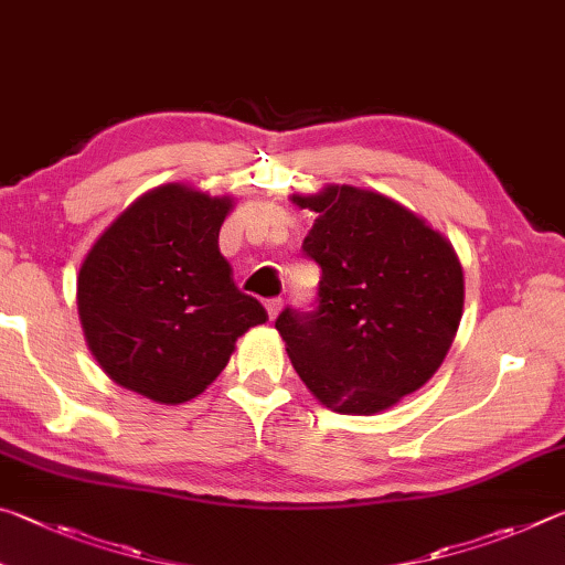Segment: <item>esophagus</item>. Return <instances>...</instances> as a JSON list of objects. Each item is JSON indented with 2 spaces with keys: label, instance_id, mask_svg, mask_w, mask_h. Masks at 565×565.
<instances>
[{
  "label": "esophagus",
  "instance_id": "obj_1",
  "mask_svg": "<svg viewBox=\"0 0 565 565\" xmlns=\"http://www.w3.org/2000/svg\"><path fill=\"white\" fill-rule=\"evenodd\" d=\"M281 306H284L281 299H269V301H266V313H269L271 321L281 313Z\"/></svg>",
  "mask_w": 565,
  "mask_h": 565
}]
</instances>
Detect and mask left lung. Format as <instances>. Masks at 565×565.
<instances>
[{
  "mask_svg": "<svg viewBox=\"0 0 565 565\" xmlns=\"http://www.w3.org/2000/svg\"><path fill=\"white\" fill-rule=\"evenodd\" d=\"M317 214L303 252L321 266L319 306L276 319L306 388L337 414L374 416L441 366L463 313L448 238L379 191L327 184L294 194Z\"/></svg>",
  "mask_w": 565,
  "mask_h": 565,
  "instance_id": "1",
  "label": "left lung"
}]
</instances>
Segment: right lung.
Here are the masks:
<instances>
[{
  "label": "right lung",
  "mask_w": 565,
  "mask_h": 565,
  "mask_svg": "<svg viewBox=\"0 0 565 565\" xmlns=\"http://www.w3.org/2000/svg\"><path fill=\"white\" fill-rule=\"evenodd\" d=\"M232 196L181 181L141 194L89 248L76 279L84 339L114 384L177 406L222 374L266 319L218 252Z\"/></svg>",
  "instance_id": "1"
}]
</instances>
